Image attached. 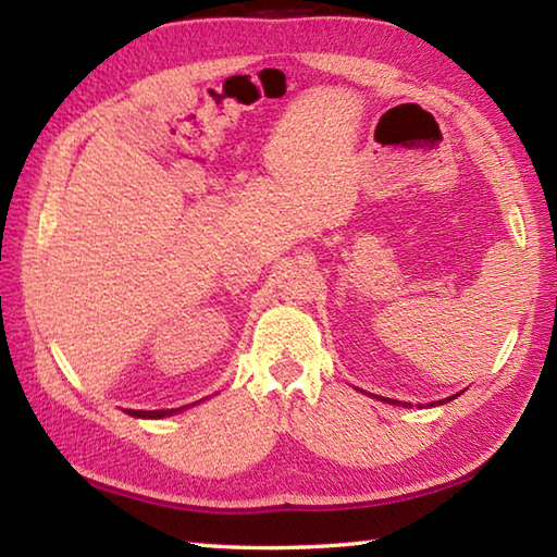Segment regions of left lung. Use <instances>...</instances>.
<instances>
[{
    "mask_svg": "<svg viewBox=\"0 0 557 557\" xmlns=\"http://www.w3.org/2000/svg\"><path fill=\"white\" fill-rule=\"evenodd\" d=\"M451 398H455V395H451ZM451 398H447V400H451ZM447 400H440V403H447ZM388 403H393V400H388Z\"/></svg>",
    "mask_w": 557,
    "mask_h": 557,
    "instance_id": "left-lung-1",
    "label": "left lung"
}]
</instances>
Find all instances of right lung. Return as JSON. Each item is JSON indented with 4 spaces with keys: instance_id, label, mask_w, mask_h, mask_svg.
Returning a JSON list of instances; mask_svg holds the SVG:
<instances>
[{
    "instance_id": "obj_1",
    "label": "right lung",
    "mask_w": 557,
    "mask_h": 557,
    "mask_svg": "<svg viewBox=\"0 0 557 557\" xmlns=\"http://www.w3.org/2000/svg\"><path fill=\"white\" fill-rule=\"evenodd\" d=\"M178 410H127V412L135 414V418H166V414H174Z\"/></svg>"
}]
</instances>
